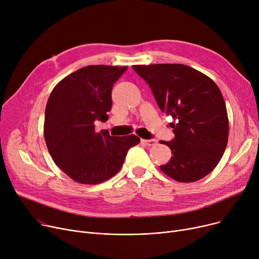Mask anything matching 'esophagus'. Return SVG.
I'll return each instance as SVG.
<instances>
[{
    "label": "esophagus",
    "mask_w": 259,
    "mask_h": 259,
    "mask_svg": "<svg viewBox=\"0 0 259 259\" xmlns=\"http://www.w3.org/2000/svg\"><path fill=\"white\" fill-rule=\"evenodd\" d=\"M142 143L147 145L148 147H152L157 144V141L156 140H142Z\"/></svg>",
    "instance_id": "esophagus-1"
}]
</instances>
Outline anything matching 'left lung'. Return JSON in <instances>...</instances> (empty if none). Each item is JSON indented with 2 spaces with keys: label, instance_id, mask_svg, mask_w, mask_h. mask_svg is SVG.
<instances>
[{
  "label": "left lung",
  "instance_id": "1",
  "mask_svg": "<svg viewBox=\"0 0 259 259\" xmlns=\"http://www.w3.org/2000/svg\"><path fill=\"white\" fill-rule=\"evenodd\" d=\"M132 67L150 86L161 112L174 119V140L160 142L173 155L160 170L181 183L203 179L219 164L228 144L229 119L220 88L183 64Z\"/></svg>",
  "mask_w": 259,
  "mask_h": 259
}]
</instances>
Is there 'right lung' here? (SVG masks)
I'll list each match as a JSON object with an SVG mask.
<instances>
[{
  "mask_svg": "<svg viewBox=\"0 0 259 259\" xmlns=\"http://www.w3.org/2000/svg\"><path fill=\"white\" fill-rule=\"evenodd\" d=\"M127 66L90 65L67 75L48 99L44 138L48 151L71 180L85 185L101 184L121 168L129 149L140 138L111 137L97 132V120L106 121L111 110L113 84Z\"/></svg>",
  "mask_w": 259,
  "mask_h": 259,
  "instance_id": "1",
  "label": "right lung"
}]
</instances>
